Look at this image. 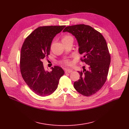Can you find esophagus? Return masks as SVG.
Segmentation results:
<instances>
[{
	"label": "esophagus",
	"instance_id": "1",
	"mask_svg": "<svg viewBox=\"0 0 129 129\" xmlns=\"http://www.w3.org/2000/svg\"><path fill=\"white\" fill-rule=\"evenodd\" d=\"M72 71H73L72 70L69 69H65V72L66 73H71V72H72Z\"/></svg>",
	"mask_w": 129,
	"mask_h": 129
}]
</instances>
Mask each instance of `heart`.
Segmentation results:
<instances>
[{
	"mask_svg": "<svg viewBox=\"0 0 129 129\" xmlns=\"http://www.w3.org/2000/svg\"><path fill=\"white\" fill-rule=\"evenodd\" d=\"M70 38H72L71 36H68V35H66V36H64L63 37V38H62V41H64V40H68V39H70ZM63 63L64 64H65V65H70L71 63V62L70 61H69L68 60H64L63 61Z\"/></svg>",
	"mask_w": 129,
	"mask_h": 129,
	"instance_id": "b5f03b06",
	"label": "heart"
}]
</instances>
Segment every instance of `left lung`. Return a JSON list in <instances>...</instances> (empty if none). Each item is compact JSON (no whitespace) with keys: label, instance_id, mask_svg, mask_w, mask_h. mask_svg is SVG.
<instances>
[{"label":"left lung","instance_id":"1","mask_svg":"<svg viewBox=\"0 0 129 129\" xmlns=\"http://www.w3.org/2000/svg\"><path fill=\"white\" fill-rule=\"evenodd\" d=\"M66 31L75 37L79 52L83 56L81 61L88 67V70L78 71L80 78L73 86L84 96L93 95L105 84L109 71L111 58L106 41L100 32L87 25L68 26L63 31Z\"/></svg>","mask_w":129,"mask_h":129}]
</instances>
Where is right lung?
<instances>
[{"mask_svg":"<svg viewBox=\"0 0 129 129\" xmlns=\"http://www.w3.org/2000/svg\"><path fill=\"white\" fill-rule=\"evenodd\" d=\"M65 27H39L27 37L22 45L20 64L21 75L29 88L39 96H48L54 92L64 74L59 66L51 67L50 72L45 70L42 61L49 54L53 38Z\"/></svg>","mask_w":129,"mask_h":129,"instance_id":"add662e5","label":"right lung"}]
</instances>
